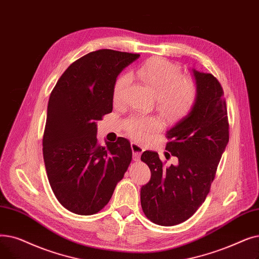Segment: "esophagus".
I'll return each mask as SVG.
<instances>
[{
    "label": "esophagus",
    "instance_id": "esophagus-1",
    "mask_svg": "<svg viewBox=\"0 0 259 259\" xmlns=\"http://www.w3.org/2000/svg\"><path fill=\"white\" fill-rule=\"evenodd\" d=\"M131 146H132V151H133V158H134L135 161H138V160L140 159V156H141L142 152L144 151V149L140 144H138L136 142H132Z\"/></svg>",
    "mask_w": 259,
    "mask_h": 259
}]
</instances>
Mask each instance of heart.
Segmentation results:
<instances>
[{"mask_svg":"<svg viewBox=\"0 0 259 259\" xmlns=\"http://www.w3.org/2000/svg\"><path fill=\"white\" fill-rule=\"evenodd\" d=\"M137 75L157 97L159 108L166 115L177 116L187 113L196 100L195 82L182 79L180 66L167 60L149 61L137 69ZM130 80L128 73H123L116 80L113 89L114 101L121 99ZM156 127V120L147 117H134L127 122V131L136 139H144Z\"/></svg>","mask_w":259,"mask_h":259,"instance_id":"heart-1","label":"heart"}]
</instances>
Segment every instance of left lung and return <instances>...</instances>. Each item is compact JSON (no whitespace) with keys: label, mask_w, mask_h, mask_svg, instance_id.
Masks as SVG:
<instances>
[{"label":"left lung","mask_w":259,"mask_h":259,"mask_svg":"<svg viewBox=\"0 0 259 259\" xmlns=\"http://www.w3.org/2000/svg\"><path fill=\"white\" fill-rule=\"evenodd\" d=\"M197 96L191 112L166 132L165 158L178 164L164 166L158 153L145 151L141 160L151 180L141 188L143 213L154 224L175 226L188 220L204 202L218 163L229 142L224 90L212 73L193 69Z\"/></svg>","instance_id":"1"}]
</instances>
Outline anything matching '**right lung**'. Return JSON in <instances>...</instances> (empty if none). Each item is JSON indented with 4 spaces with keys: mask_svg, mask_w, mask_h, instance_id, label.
Masks as SVG:
<instances>
[{
    "mask_svg": "<svg viewBox=\"0 0 259 259\" xmlns=\"http://www.w3.org/2000/svg\"><path fill=\"white\" fill-rule=\"evenodd\" d=\"M140 55L99 49L75 61L49 97L43 135L47 178L59 202L78 215H93L108 203L131 161L128 140L101 146L97 122L113 110L119 73Z\"/></svg>",
    "mask_w": 259,
    "mask_h": 259,
    "instance_id": "1",
    "label": "right lung"
}]
</instances>
